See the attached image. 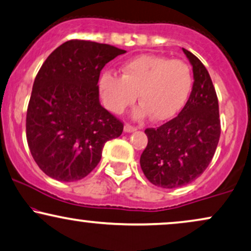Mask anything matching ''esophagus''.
<instances>
[{
  "instance_id": "obj_1",
  "label": "esophagus",
  "mask_w": 251,
  "mask_h": 251,
  "mask_svg": "<svg viewBox=\"0 0 251 251\" xmlns=\"http://www.w3.org/2000/svg\"><path fill=\"white\" fill-rule=\"evenodd\" d=\"M124 131H125L126 133H132V132L137 131V127H135V126L129 125V124H126V125L124 126Z\"/></svg>"
}]
</instances>
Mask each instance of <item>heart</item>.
Wrapping results in <instances>:
<instances>
[{
  "label": "heart",
  "instance_id": "obj_1",
  "mask_svg": "<svg viewBox=\"0 0 251 251\" xmlns=\"http://www.w3.org/2000/svg\"><path fill=\"white\" fill-rule=\"evenodd\" d=\"M193 86L189 65L183 60L144 55L122 66V76L105 72L100 78L101 98L111 112L123 113L137 99L141 105L134 112L137 119L149 117L168 120L182 110Z\"/></svg>",
  "mask_w": 251,
  "mask_h": 251
}]
</instances>
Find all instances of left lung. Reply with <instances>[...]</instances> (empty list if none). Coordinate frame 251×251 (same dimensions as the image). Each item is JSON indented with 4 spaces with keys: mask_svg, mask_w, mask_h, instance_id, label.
<instances>
[{
    "mask_svg": "<svg viewBox=\"0 0 251 251\" xmlns=\"http://www.w3.org/2000/svg\"><path fill=\"white\" fill-rule=\"evenodd\" d=\"M193 66L192 92L181 112L158 128H146L149 143L140 156L145 176L162 188H179L203 173L221 134L219 100L207 69L183 49Z\"/></svg>",
    "mask_w": 251,
    "mask_h": 251,
    "instance_id": "obj_1",
    "label": "left lung"
}]
</instances>
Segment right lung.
<instances>
[{"instance_id": "obj_1", "label": "right lung", "mask_w": 251, "mask_h": 251, "mask_svg": "<svg viewBox=\"0 0 251 251\" xmlns=\"http://www.w3.org/2000/svg\"><path fill=\"white\" fill-rule=\"evenodd\" d=\"M125 52L71 39L39 69L26 111V140L48 176L64 182L83 179L99 164L105 143L123 133V123L100 105L97 84L105 64Z\"/></svg>"}]
</instances>
